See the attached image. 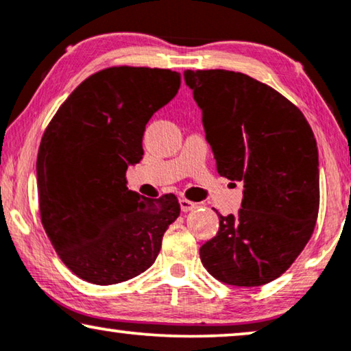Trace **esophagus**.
<instances>
[{"mask_svg":"<svg viewBox=\"0 0 351 351\" xmlns=\"http://www.w3.org/2000/svg\"><path fill=\"white\" fill-rule=\"evenodd\" d=\"M179 203H180V209L184 210V213H190V210L198 208V204L193 203V201H190V199H185V198H182Z\"/></svg>","mask_w":351,"mask_h":351,"instance_id":"obj_1","label":"esophagus"}]
</instances>
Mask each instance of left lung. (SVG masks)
I'll use <instances>...</instances> for the list:
<instances>
[{
    "mask_svg": "<svg viewBox=\"0 0 351 351\" xmlns=\"http://www.w3.org/2000/svg\"><path fill=\"white\" fill-rule=\"evenodd\" d=\"M217 172L244 184L237 215H219L199 247L206 270L233 286L280 278L304 251L319 209L318 147L308 121L270 86L228 70H185Z\"/></svg>",
    "mask_w": 351,
    "mask_h": 351,
    "instance_id": "8db88e82",
    "label": "left lung"
}]
</instances>
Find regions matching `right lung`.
Instances as JSON below:
<instances>
[{"instance_id": "right-lung-1", "label": "right lung", "mask_w": 351, "mask_h": 351, "mask_svg": "<svg viewBox=\"0 0 351 351\" xmlns=\"http://www.w3.org/2000/svg\"><path fill=\"white\" fill-rule=\"evenodd\" d=\"M180 73L112 66L84 80L43 134L36 160L41 222L62 262L93 285H117L153 265L179 217L174 195L128 189L153 113L176 97Z\"/></svg>"}]
</instances>
